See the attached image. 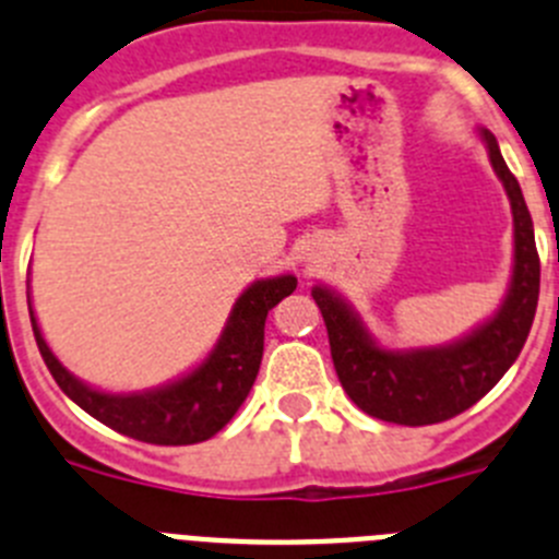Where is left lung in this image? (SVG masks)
Returning a JSON list of instances; mask_svg holds the SVG:
<instances>
[{
  "instance_id": "1",
  "label": "left lung",
  "mask_w": 559,
  "mask_h": 559,
  "mask_svg": "<svg viewBox=\"0 0 559 559\" xmlns=\"http://www.w3.org/2000/svg\"><path fill=\"white\" fill-rule=\"evenodd\" d=\"M490 164L507 189L515 225V267L504 304L485 325L445 348L384 350L367 334L356 311L334 292L314 286L329 329L331 359L348 399L386 424L429 426L471 409L499 384L530 336L540 292V259L535 248L530 209L515 175L507 169L496 135L481 130Z\"/></svg>"
}]
</instances>
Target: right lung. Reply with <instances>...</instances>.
<instances>
[{"label": "right lung", "instance_id": "1", "mask_svg": "<svg viewBox=\"0 0 559 559\" xmlns=\"http://www.w3.org/2000/svg\"><path fill=\"white\" fill-rule=\"evenodd\" d=\"M295 286H298L295 275L255 281L239 295L223 336L198 370L175 384L133 392V395H110L74 379L44 342L33 306H29V323H33L44 365L80 409L133 440L153 442V445H192V442H203L217 435L245 404L259 376L261 354H264L267 311L278 306L286 295H292Z\"/></svg>", "mask_w": 559, "mask_h": 559}]
</instances>
